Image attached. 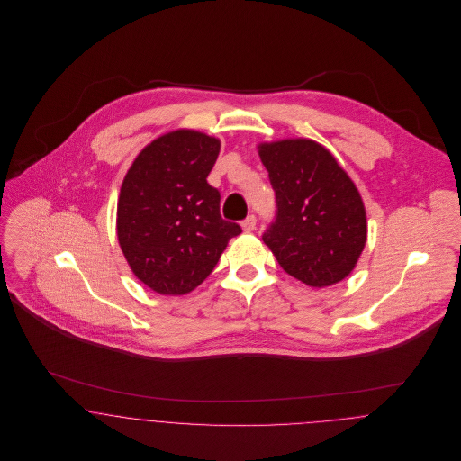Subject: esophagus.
<instances>
[{"label":"esophagus","instance_id":"34e87169","mask_svg":"<svg viewBox=\"0 0 461 461\" xmlns=\"http://www.w3.org/2000/svg\"><path fill=\"white\" fill-rule=\"evenodd\" d=\"M256 223H258L256 216H254V214H250V216H247V218L241 221V227H243V230H245V232H252V230L256 229Z\"/></svg>","mask_w":461,"mask_h":461}]
</instances>
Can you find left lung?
<instances>
[{"mask_svg":"<svg viewBox=\"0 0 461 461\" xmlns=\"http://www.w3.org/2000/svg\"><path fill=\"white\" fill-rule=\"evenodd\" d=\"M259 154L276 200L264 243L284 271L303 284H337L351 273L367 240L358 190L312 140L263 143Z\"/></svg>","mask_w":461,"mask_h":461,"instance_id":"1","label":"left lung"}]
</instances>
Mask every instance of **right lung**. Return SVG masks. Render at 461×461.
Masks as SVG:
<instances>
[{"instance_id":"obj_1","label":"right lung","mask_w":461,"mask_h":461,"mask_svg":"<svg viewBox=\"0 0 461 461\" xmlns=\"http://www.w3.org/2000/svg\"><path fill=\"white\" fill-rule=\"evenodd\" d=\"M220 141L179 130L147 145L121 188L117 236L132 273L159 294L202 284L230 238L241 232L220 214V192L207 183Z\"/></svg>"}]
</instances>
